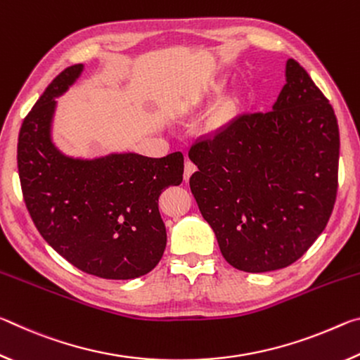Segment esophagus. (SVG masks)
Segmentation results:
<instances>
[{"instance_id":"obj_1","label":"esophagus","mask_w":360,"mask_h":360,"mask_svg":"<svg viewBox=\"0 0 360 360\" xmlns=\"http://www.w3.org/2000/svg\"><path fill=\"white\" fill-rule=\"evenodd\" d=\"M195 172H197V165H195L193 162L187 160L186 165H184V179L188 181V178H191V176H192Z\"/></svg>"}]
</instances>
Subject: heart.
<instances>
[{
	"instance_id": "1",
	"label": "heart",
	"mask_w": 360,
	"mask_h": 360,
	"mask_svg": "<svg viewBox=\"0 0 360 360\" xmlns=\"http://www.w3.org/2000/svg\"><path fill=\"white\" fill-rule=\"evenodd\" d=\"M229 117V111L227 109H221L216 115V124H222V122Z\"/></svg>"
}]
</instances>
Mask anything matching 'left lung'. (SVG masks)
<instances>
[{
  "mask_svg": "<svg viewBox=\"0 0 360 360\" xmlns=\"http://www.w3.org/2000/svg\"><path fill=\"white\" fill-rule=\"evenodd\" d=\"M340 133L330 103L294 58L271 111L241 114L195 143L191 191L236 270L289 266L332 214Z\"/></svg>",
  "mask_w": 360,
  "mask_h": 360,
  "instance_id": "8db88e82",
  "label": "left lung"
}]
</instances>
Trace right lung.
<instances>
[{
	"instance_id": "1",
	"label": "right lung",
	"mask_w": 360,
	"mask_h": 360,
	"mask_svg": "<svg viewBox=\"0 0 360 360\" xmlns=\"http://www.w3.org/2000/svg\"><path fill=\"white\" fill-rule=\"evenodd\" d=\"M82 70L79 63L60 72L23 120L17 144L23 200L42 238L79 270L105 279L139 278L165 251L158 197L182 182L184 157L125 152L85 160L60 152L51 135L56 98Z\"/></svg>"
}]
</instances>
